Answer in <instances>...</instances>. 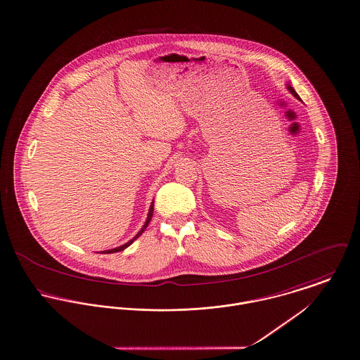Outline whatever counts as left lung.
Returning <instances> with one entry per match:
<instances>
[{
	"instance_id": "1",
	"label": "left lung",
	"mask_w": 360,
	"mask_h": 360,
	"mask_svg": "<svg viewBox=\"0 0 360 360\" xmlns=\"http://www.w3.org/2000/svg\"><path fill=\"white\" fill-rule=\"evenodd\" d=\"M286 88H288V91H289V92H290V94H292L295 98H300V96L297 95V92H295V89H293V88H292L289 84H286Z\"/></svg>"
}]
</instances>
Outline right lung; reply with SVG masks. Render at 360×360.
Segmentation results:
<instances>
[{
    "instance_id": "add662e5",
    "label": "right lung",
    "mask_w": 360,
    "mask_h": 360,
    "mask_svg": "<svg viewBox=\"0 0 360 360\" xmlns=\"http://www.w3.org/2000/svg\"><path fill=\"white\" fill-rule=\"evenodd\" d=\"M153 213H154V200L151 202V205H150V210H148V214H147V220H146V223H144V226L141 227V229L131 238L129 242H127V243H124V245H121V246H118V248H114V249H110V250H104V252H100V253H107V255H110V253H117V252H121V250H124V249H127L128 246H131V243L146 231V229L148 227V224H150V221H151V219H153Z\"/></svg>"
}]
</instances>
